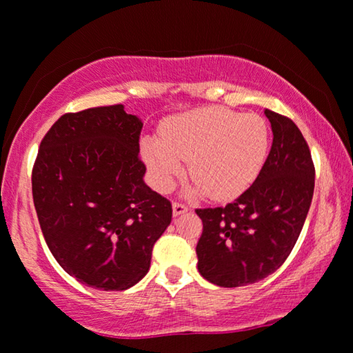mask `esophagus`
<instances>
[{"instance_id":"1","label":"esophagus","mask_w":353,"mask_h":353,"mask_svg":"<svg viewBox=\"0 0 353 353\" xmlns=\"http://www.w3.org/2000/svg\"><path fill=\"white\" fill-rule=\"evenodd\" d=\"M190 210V207L186 204H181V202H173V215L178 216L181 214H185V212Z\"/></svg>"}]
</instances>
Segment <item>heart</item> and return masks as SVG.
Returning <instances> with one entry per match:
<instances>
[{
	"mask_svg": "<svg viewBox=\"0 0 353 353\" xmlns=\"http://www.w3.org/2000/svg\"><path fill=\"white\" fill-rule=\"evenodd\" d=\"M268 148L270 130L260 115L201 108L172 119L161 138L144 139L141 152L159 191L170 190L188 161L192 194L226 199L257 178Z\"/></svg>",
	"mask_w": 353,
	"mask_h": 353,
	"instance_id": "1",
	"label": "heart"
}]
</instances>
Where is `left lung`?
<instances>
[{
    "label": "left lung",
    "mask_w": 353,
    "mask_h": 353,
    "mask_svg": "<svg viewBox=\"0 0 353 353\" xmlns=\"http://www.w3.org/2000/svg\"><path fill=\"white\" fill-rule=\"evenodd\" d=\"M273 144L255 181L225 207L196 209L202 234L197 270L221 288L257 283L281 267L297 243L310 209L315 167L301 130L265 109Z\"/></svg>",
    "instance_id": "1"
}]
</instances>
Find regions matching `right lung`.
<instances>
[{"instance_id":"add662e5","label":"right lung","mask_w":353,"mask_h":353,"mask_svg":"<svg viewBox=\"0 0 353 353\" xmlns=\"http://www.w3.org/2000/svg\"><path fill=\"white\" fill-rule=\"evenodd\" d=\"M143 122L122 104L64 114L41 139L33 204L57 263L77 281L125 291L146 276L172 221L139 159Z\"/></svg>"}]
</instances>
